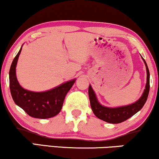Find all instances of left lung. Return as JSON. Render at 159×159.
Listing matches in <instances>:
<instances>
[{"label": "left lung", "instance_id": "8db88e82", "mask_svg": "<svg viewBox=\"0 0 159 159\" xmlns=\"http://www.w3.org/2000/svg\"><path fill=\"white\" fill-rule=\"evenodd\" d=\"M143 61L146 66L147 70V83L142 97L134 103L116 107H110L101 105L91 85H89V95L91 107L93 113L97 118L111 124H119L130 118L142 108L148 99L149 91H150V72L145 60L142 57Z\"/></svg>", "mask_w": 159, "mask_h": 159}]
</instances>
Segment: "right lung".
I'll return each instance as SVG.
<instances>
[{"mask_svg":"<svg viewBox=\"0 0 159 159\" xmlns=\"http://www.w3.org/2000/svg\"><path fill=\"white\" fill-rule=\"evenodd\" d=\"M22 46L13 60L9 70V88L13 100L17 106L34 118L48 119L55 116L61 111L66 95L76 79L62 83L48 91L36 92L23 89L16 76V66Z\"/></svg>","mask_w":159,"mask_h":159,"instance_id":"right-lung-1","label":"right lung"}]
</instances>
